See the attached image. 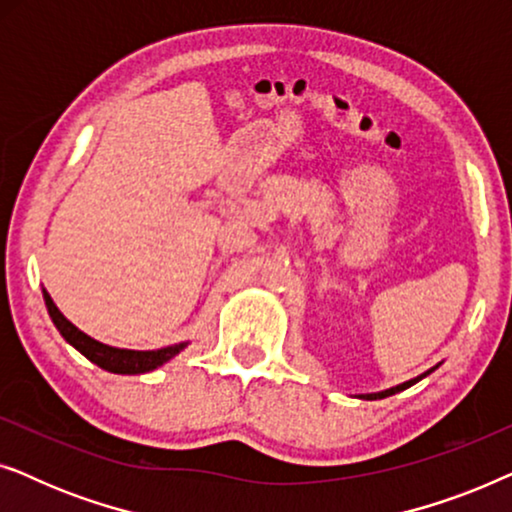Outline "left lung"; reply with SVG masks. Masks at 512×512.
Wrapping results in <instances>:
<instances>
[{
  "mask_svg": "<svg viewBox=\"0 0 512 512\" xmlns=\"http://www.w3.org/2000/svg\"><path fill=\"white\" fill-rule=\"evenodd\" d=\"M433 370V368H431ZM429 370V373H431ZM429 373H424V375H419V377H415V380H410V382H403V384H398V387H391V389H387V391H380V394H366V396H361V398H366V401H377V398H387V396H394V394H398V391H403V389H408V387H412V384L415 382H419L422 380V377H426Z\"/></svg>",
  "mask_w": 512,
  "mask_h": 512,
  "instance_id": "8db88e82",
  "label": "left lung"
}]
</instances>
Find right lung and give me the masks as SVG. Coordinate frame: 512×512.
<instances>
[{"instance_id": "add662e5", "label": "right lung", "mask_w": 512, "mask_h": 512, "mask_svg": "<svg viewBox=\"0 0 512 512\" xmlns=\"http://www.w3.org/2000/svg\"><path fill=\"white\" fill-rule=\"evenodd\" d=\"M44 300L48 307V314H51L53 324L58 331L62 333L69 345L79 349V352L90 359L97 366L109 370V373H118V375H139V373H149V370H156L158 366H163L165 361H170L172 356H177L181 349L186 347V342H179V345L172 347H163V349H153V352H135V349H118V347H109L102 345L79 331L72 321H69L65 314H62L58 307H55L53 298L44 291Z\"/></svg>"}]
</instances>
